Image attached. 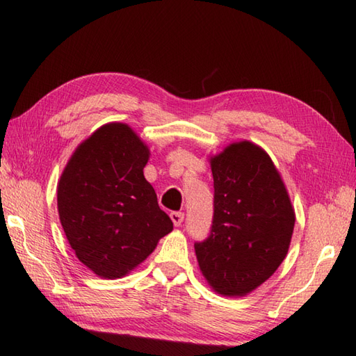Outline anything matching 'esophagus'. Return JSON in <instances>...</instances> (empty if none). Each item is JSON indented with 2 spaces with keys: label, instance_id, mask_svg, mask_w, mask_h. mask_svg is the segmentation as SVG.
<instances>
[{
  "label": "esophagus",
  "instance_id": "esophagus-1",
  "mask_svg": "<svg viewBox=\"0 0 356 356\" xmlns=\"http://www.w3.org/2000/svg\"><path fill=\"white\" fill-rule=\"evenodd\" d=\"M170 217H171V220H172V223H174V226H180L182 225V222H184V213H179V211H172V213L170 214Z\"/></svg>",
  "mask_w": 356,
  "mask_h": 356
}]
</instances>
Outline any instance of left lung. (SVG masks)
Here are the masks:
<instances>
[{"label": "left lung", "instance_id": "left-lung-1", "mask_svg": "<svg viewBox=\"0 0 356 356\" xmlns=\"http://www.w3.org/2000/svg\"><path fill=\"white\" fill-rule=\"evenodd\" d=\"M214 218L195 243L202 275L223 297H245L274 274L289 251L295 211L269 154L254 142H232L209 157Z\"/></svg>", "mask_w": 356, "mask_h": 356}]
</instances>
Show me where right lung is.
<instances>
[{
  "label": "right lung",
  "mask_w": 356,
  "mask_h": 356,
  "mask_svg": "<svg viewBox=\"0 0 356 356\" xmlns=\"http://www.w3.org/2000/svg\"><path fill=\"white\" fill-rule=\"evenodd\" d=\"M149 148L128 124L82 140L58 182V213L78 260L105 280L130 274L172 231L143 176Z\"/></svg>",
  "instance_id": "add662e5"
}]
</instances>
